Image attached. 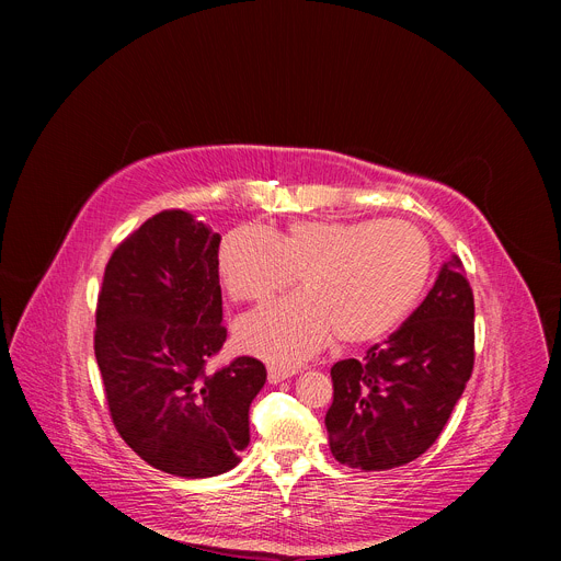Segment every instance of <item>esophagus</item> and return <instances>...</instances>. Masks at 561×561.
<instances>
[{
	"mask_svg": "<svg viewBox=\"0 0 561 561\" xmlns=\"http://www.w3.org/2000/svg\"><path fill=\"white\" fill-rule=\"evenodd\" d=\"M293 375H296V368H275V366L268 368V381H271V385H279V381H284V379H288Z\"/></svg>",
	"mask_w": 561,
	"mask_h": 561,
	"instance_id": "obj_1",
	"label": "esophagus"
}]
</instances>
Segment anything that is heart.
I'll use <instances>...</instances> for the list:
<instances>
[{
    "instance_id": "1",
    "label": "heart",
    "mask_w": 561,
    "mask_h": 561,
    "mask_svg": "<svg viewBox=\"0 0 561 561\" xmlns=\"http://www.w3.org/2000/svg\"><path fill=\"white\" fill-rule=\"evenodd\" d=\"M434 252L407 220H298L284 231H229L218 273L236 302H261L300 277L302 296L265 305L236 322L241 350L298 366L325 347L370 343L396 330L421 298Z\"/></svg>"
}]
</instances>
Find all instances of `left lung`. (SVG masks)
I'll return each mask as SVG.
<instances>
[{
  "label": "left lung",
  "mask_w": 561,
  "mask_h": 561,
  "mask_svg": "<svg viewBox=\"0 0 561 561\" xmlns=\"http://www.w3.org/2000/svg\"><path fill=\"white\" fill-rule=\"evenodd\" d=\"M473 290L453 256L398 332L364 359L332 366L325 425L336 461L389 470L419 459L444 432L476 362Z\"/></svg>",
  "instance_id": "1"
}]
</instances>
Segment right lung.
I'll list each match as a JSON object with an SVG mask.
<instances>
[{
    "label": "right lung",
    "mask_w": 561,
    "mask_h": 561,
    "mask_svg": "<svg viewBox=\"0 0 561 561\" xmlns=\"http://www.w3.org/2000/svg\"><path fill=\"white\" fill-rule=\"evenodd\" d=\"M220 233L172 209L145 220L111 254L95 311V357L115 430L150 466L214 478L250 444V404L265 366L222 347Z\"/></svg>",
    "instance_id": "obj_1"
}]
</instances>
